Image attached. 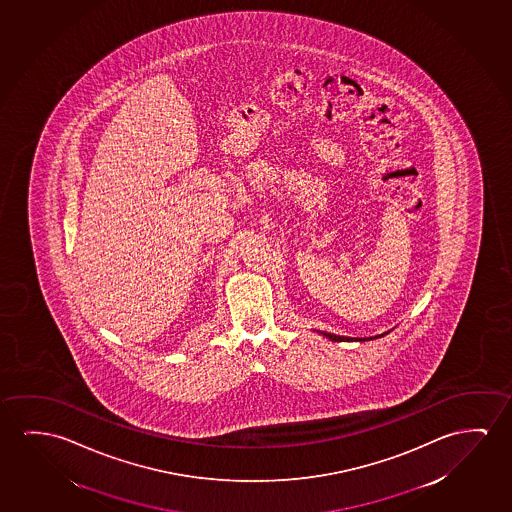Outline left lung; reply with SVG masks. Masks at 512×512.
Masks as SVG:
<instances>
[{
    "label": "left lung",
    "instance_id": "8db88e82",
    "mask_svg": "<svg viewBox=\"0 0 512 512\" xmlns=\"http://www.w3.org/2000/svg\"><path fill=\"white\" fill-rule=\"evenodd\" d=\"M320 334H324V336H326V338H329V340H333V341H354V338H349V336H338V334L324 333V331H322V333H320ZM380 336H384V334H380ZM375 338H377V336H375ZM364 340H373V338H363V340H359V341H364Z\"/></svg>",
    "mask_w": 512,
    "mask_h": 512
}]
</instances>
